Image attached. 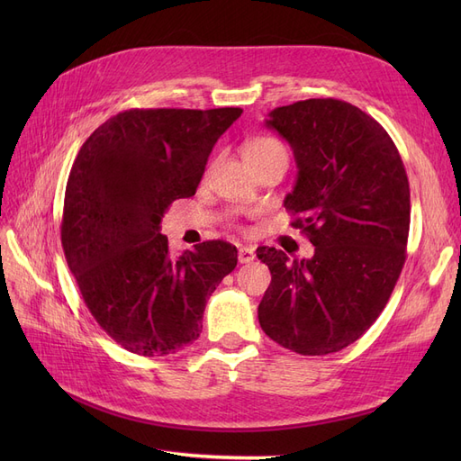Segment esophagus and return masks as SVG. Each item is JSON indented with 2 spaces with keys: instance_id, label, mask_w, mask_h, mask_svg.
Segmentation results:
<instances>
[{
  "instance_id": "1",
  "label": "esophagus",
  "mask_w": 461,
  "mask_h": 461,
  "mask_svg": "<svg viewBox=\"0 0 461 461\" xmlns=\"http://www.w3.org/2000/svg\"><path fill=\"white\" fill-rule=\"evenodd\" d=\"M254 258H256V254H254L252 248L244 246V248L239 249V261H240V263H252Z\"/></svg>"
}]
</instances>
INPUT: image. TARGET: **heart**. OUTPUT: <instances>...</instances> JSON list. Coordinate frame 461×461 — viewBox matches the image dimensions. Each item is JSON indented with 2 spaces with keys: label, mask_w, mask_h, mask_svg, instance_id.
Returning a JSON list of instances; mask_svg holds the SVG:
<instances>
[{
  "label": "heart",
  "mask_w": 461,
  "mask_h": 461,
  "mask_svg": "<svg viewBox=\"0 0 461 461\" xmlns=\"http://www.w3.org/2000/svg\"><path fill=\"white\" fill-rule=\"evenodd\" d=\"M244 158L248 163H259L265 159L283 158L288 161V153L283 142L275 136H256L244 146Z\"/></svg>",
  "instance_id": "1"
}]
</instances>
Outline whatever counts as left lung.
I'll return each instance as SVG.
<instances>
[{"label": "left lung", "mask_w": 461, "mask_h": 461, "mask_svg": "<svg viewBox=\"0 0 461 461\" xmlns=\"http://www.w3.org/2000/svg\"><path fill=\"white\" fill-rule=\"evenodd\" d=\"M265 124L294 151L298 180L285 207L315 254L290 259L283 249L258 248L271 271L259 325L296 354L339 352L381 315L406 263L408 175L393 138L348 102L283 105Z\"/></svg>", "instance_id": "8db88e82"}]
</instances>
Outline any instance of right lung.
<instances>
[{
    "mask_svg": "<svg viewBox=\"0 0 461 461\" xmlns=\"http://www.w3.org/2000/svg\"><path fill=\"white\" fill-rule=\"evenodd\" d=\"M240 107L127 109L82 144L65 190L61 244L94 319L124 350L169 356L202 332L207 298L239 261L205 240L173 258L159 232L173 202L190 198L219 136Z\"/></svg>",
    "mask_w": 461,
    "mask_h": 461,
    "instance_id": "1",
    "label": "right lung"
}]
</instances>
